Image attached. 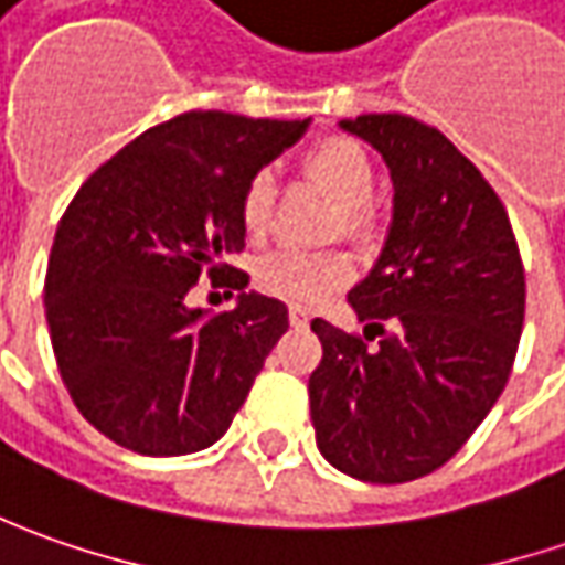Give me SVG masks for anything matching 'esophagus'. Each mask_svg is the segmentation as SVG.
<instances>
[{
    "label": "esophagus",
    "mask_w": 565,
    "mask_h": 565,
    "mask_svg": "<svg viewBox=\"0 0 565 565\" xmlns=\"http://www.w3.org/2000/svg\"><path fill=\"white\" fill-rule=\"evenodd\" d=\"M290 324L294 328H306L309 324V312L302 306H290Z\"/></svg>",
    "instance_id": "1"
}]
</instances>
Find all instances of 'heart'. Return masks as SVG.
<instances>
[{
    "mask_svg": "<svg viewBox=\"0 0 565 565\" xmlns=\"http://www.w3.org/2000/svg\"><path fill=\"white\" fill-rule=\"evenodd\" d=\"M302 171L309 181L324 186L341 203L343 231L350 237H365L372 231V190L375 168L365 149L350 137H328L306 152ZM241 224L249 241H265L271 231L275 209V178L271 171H256L241 193ZM353 278V259L341 249L306 253V249H278L256 265V281L265 294L281 297L297 306H316Z\"/></svg>",
    "mask_w": 565,
    "mask_h": 565,
    "instance_id": "obj_1",
    "label": "heart"
}]
</instances>
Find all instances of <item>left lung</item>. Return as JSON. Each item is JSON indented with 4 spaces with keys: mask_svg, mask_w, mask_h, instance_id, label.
I'll return each mask as SVG.
<instances>
[{
    "mask_svg": "<svg viewBox=\"0 0 565 565\" xmlns=\"http://www.w3.org/2000/svg\"><path fill=\"white\" fill-rule=\"evenodd\" d=\"M341 127L381 152L394 215L379 263L347 297L379 343L312 321L321 362L309 409L334 469L403 484L440 469L503 394L525 271L503 203L440 130L409 115H360Z\"/></svg>",
    "mask_w": 565,
    "mask_h": 565,
    "instance_id": "left-lung-1",
    "label": "left lung"
}]
</instances>
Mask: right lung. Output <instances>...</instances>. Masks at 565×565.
Masks as SVG:
<instances>
[{
    "mask_svg": "<svg viewBox=\"0 0 565 565\" xmlns=\"http://www.w3.org/2000/svg\"><path fill=\"white\" fill-rule=\"evenodd\" d=\"M306 121L184 111L149 127L77 190L55 227L46 321L62 381L96 431L143 457H184L231 428L287 306L246 290L241 193ZM209 274L241 289L231 313L193 310Z\"/></svg>",
    "mask_w": 565,
    "mask_h": 565,
    "instance_id": "obj_1",
    "label": "right lung"
}]
</instances>
